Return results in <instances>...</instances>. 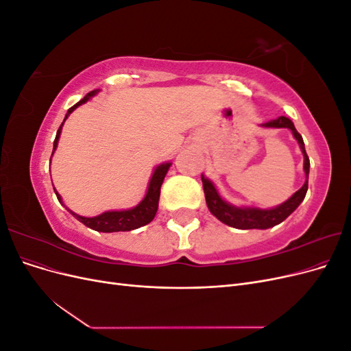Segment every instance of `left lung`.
Here are the masks:
<instances>
[{
  "label": "left lung",
  "mask_w": 351,
  "mask_h": 351,
  "mask_svg": "<svg viewBox=\"0 0 351 351\" xmlns=\"http://www.w3.org/2000/svg\"><path fill=\"white\" fill-rule=\"evenodd\" d=\"M265 127H277V129H290L293 132V136L295 137V141L299 142L300 149L304 156V173H306V182L302 186V189L297 190V192L287 200L282 205L272 208V209H258V208H236L230 204H227L226 200H222L221 196L218 195L215 186L212 184L208 178L202 176V183H204V192L206 197V205L210 210L212 215H215L221 222L224 224L234 227L239 230H252V228H259L265 230L280 224L287 217H289L291 212L295 210V208L299 206L307 192V178H309V156L306 154L304 149V142L300 133L295 130V127L293 121L287 117H278L277 120H272L267 124H263Z\"/></svg>",
  "instance_id": "left-lung-1"
}]
</instances>
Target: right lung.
<instances>
[{"mask_svg": "<svg viewBox=\"0 0 351 351\" xmlns=\"http://www.w3.org/2000/svg\"><path fill=\"white\" fill-rule=\"evenodd\" d=\"M97 93H98V90H92L83 99H80L76 105H73V107L67 111L66 119L74 110L79 107V105L84 104L90 97H93V95H97ZM66 119H64V121H66ZM64 121L61 123L60 129L57 132L56 141H54V149H52V154H54V151L57 149L60 133H61V127H62V124H64ZM169 165H171V164H162V165H159L155 169V173H154L151 182H149V187H147V193H146L145 199L133 209L104 212V214H101L98 217H93V218H84V217H80L77 214H74V212H71V210L70 212L73 214V217H76L86 227H89V228H92L95 231H102V232L130 231V230H136V228H139L142 226L149 224V222L154 219L156 210H158L159 193H161V186H162L164 177H165L167 171H168ZM56 195H57L58 200L61 202L60 195L57 192H56Z\"/></svg>", "mask_w": 351, "mask_h": 351, "instance_id": "obj_1", "label": "right lung"}]
</instances>
